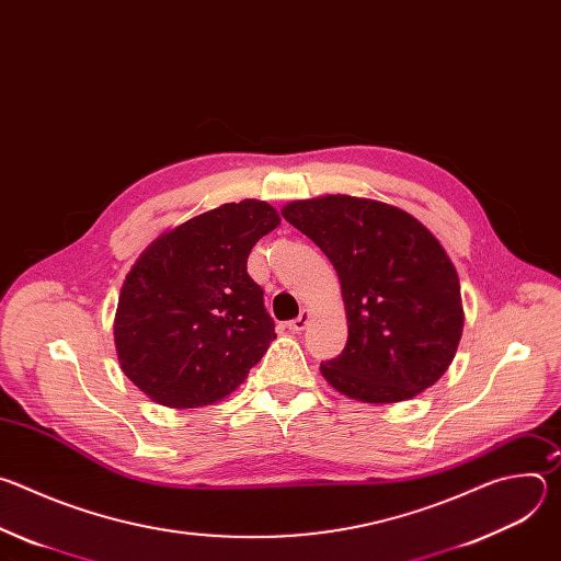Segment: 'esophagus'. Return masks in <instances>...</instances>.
Returning a JSON list of instances; mask_svg holds the SVG:
<instances>
[{
	"label": "esophagus",
	"mask_w": 561,
	"mask_h": 561,
	"mask_svg": "<svg viewBox=\"0 0 561 561\" xmlns=\"http://www.w3.org/2000/svg\"><path fill=\"white\" fill-rule=\"evenodd\" d=\"M308 319H310V312H308V310H301V312H299V317L290 319V322H288V329H290V331H304V329L308 327Z\"/></svg>",
	"instance_id": "esophagus-1"
}]
</instances>
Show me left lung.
Returning a JSON list of instances; mask_svg holds the SVG:
<instances>
[{"label":"left lung","mask_w":561,"mask_h":561,"mask_svg":"<svg viewBox=\"0 0 561 561\" xmlns=\"http://www.w3.org/2000/svg\"><path fill=\"white\" fill-rule=\"evenodd\" d=\"M284 219L337 271L348 342L319 370L366 404H394L431 388L463 329L459 277L435 234L394 206L327 195L284 206Z\"/></svg>","instance_id":"1"}]
</instances>
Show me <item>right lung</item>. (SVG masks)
Here are the masks:
<instances>
[{
	"label": "right lung",
	"mask_w": 561,
	"mask_h": 561,
	"mask_svg": "<svg viewBox=\"0 0 561 561\" xmlns=\"http://www.w3.org/2000/svg\"><path fill=\"white\" fill-rule=\"evenodd\" d=\"M277 224L266 202L224 204L159 234L133 264L117 301L115 348L152 402L215 404L264 357L275 322L247 264Z\"/></svg>",
	"instance_id": "right-lung-1"
}]
</instances>
